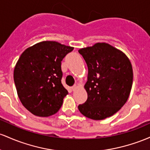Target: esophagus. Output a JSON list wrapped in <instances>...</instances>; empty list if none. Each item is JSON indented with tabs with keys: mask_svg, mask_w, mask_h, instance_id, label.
<instances>
[{
	"mask_svg": "<svg viewBox=\"0 0 150 150\" xmlns=\"http://www.w3.org/2000/svg\"><path fill=\"white\" fill-rule=\"evenodd\" d=\"M77 88H78V86L74 85V86H73L71 87V90L72 91H76L77 89Z\"/></svg>",
	"mask_w": 150,
	"mask_h": 150,
	"instance_id": "obj_1",
	"label": "esophagus"
}]
</instances>
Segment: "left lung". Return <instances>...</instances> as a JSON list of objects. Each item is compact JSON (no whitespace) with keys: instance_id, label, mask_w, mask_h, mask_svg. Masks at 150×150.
Here are the masks:
<instances>
[{"instance_id":"1","label":"left lung","mask_w":150,"mask_h":150,"mask_svg":"<svg viewBox=\"0 0 150 150\" xmlns=\"http://www.w3.org/2000/svg\"><path fill=\"white\" fill-rule=\"evenodd\" d=\"M79 52L88 69L84 86L88 98L79 110L92 120L110 117L129 98L133 80L131 62L122 51L105 42L80 49Z\"/></svg>"}]
</instances>
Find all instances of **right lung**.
Returning <instances> with one entry per match:
<instances>
[{
	"label": "right lung",
	"instance_id": "1",
	"mask_svg": "<svg viewBox=\"0 0 150 150\" xmlns=\"http://www.w3.org/2000/svg\"><path fill=\"white\" fill-rule=\"evenodd\" d=\"M74 47L55 41L35 44L23 52L14 69L18 97L25 108L39 117L58 112L68 91L62 83V61Z\"/></svg>",
	"mask_w": 150,
	"mask_h": 150
}]
</instances>
